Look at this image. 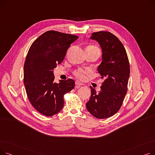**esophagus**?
Listing matches in <instances>:
<instances>
[{
    "label": "esophagus",
    "mask_w": 155,
    "mask_h": 155,
    "mask_svg": "<svg viewBox=\"0 0 155 155\" xmlns=\"http://www.w3.org/2000/svg\"><path fill=\"white\" fill-rule=\"evenodd\" d=\"M75 84H76V88H78V87H80V86H82V85H84L83 84L80 83V82H79V81H76V82H75Z\"/></svg>",
    "instance_id": "obj_1"
}]
</instances>
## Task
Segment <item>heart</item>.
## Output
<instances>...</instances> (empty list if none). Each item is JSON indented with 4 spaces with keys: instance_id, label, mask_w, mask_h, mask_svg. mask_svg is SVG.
Here are the masks:
<instances>
[{
    "instance_id": "b5f03b06",
    "label": "heart",
    "mask_w": 155,
    "mask_h": 155,
    "mask_svg": "<svg viewBox=\"0 0 155 155\" xmlns=\"http://www.w3.org/2000/svg\"><path fill=\"white\" fill-rule=\"evenodd\" d=\"M91 47H93V48H97V49H99L97 47L95 46H91ZM90 73V71H89L88 70H84V69H78L77 70H76L74 73L75 74V76L78 78V79H80V80H84L85 78L86 77V75L87 74H88V73Z\"/></svg>"
}]
</instances>
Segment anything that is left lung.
Returning <instances> with one entry per match:
<instances>
[{
    "instance_id": "obj_1",
    "label": "left lung",
    "mask_w": 155,
    "mask_h": 155,
    "mask_svg": "<svg viewBox=\"0 0 155 155\" xmlns=\"http://www.w3.org/2000/svg\"><path fill=\"white\" fill-rule=\"evenodd\" d=\"M91 39L96 40L102 48V61L98 71L104 81L99 92L90 87L91 96L86 107L96 118H108L119 111L124 101L130 74L129 62L123 45L111 32H93Z\"/></svg>"
}]
</instances>
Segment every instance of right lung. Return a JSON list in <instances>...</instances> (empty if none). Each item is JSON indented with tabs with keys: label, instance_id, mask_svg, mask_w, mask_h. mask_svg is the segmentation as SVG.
Returning <instances> with one entry per match:
<instances>
[{
	"label": "right lung",
	"instance_id": "add662e5",
	"mask_svg": "<svg viewBox=\"0 0 155 155\" xmlns=\"http://www.w3.org/2000/svg\"><path fill=\"white\" fill-rule=\"evenodd\" d=\"M78 38L73 35L48 31L32 43L28 51L24 65V84L31 105L46 116H52L62 109L63 95L75 87L71 78L54 83L53 70Z\"/></svg>",
	"mask_w": 155,
	"mask_h": 155
}]
</instances>
